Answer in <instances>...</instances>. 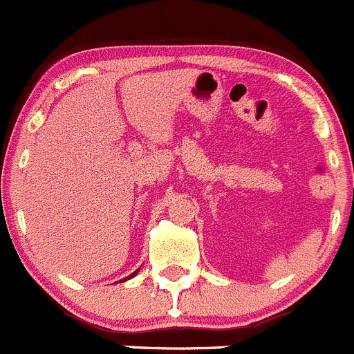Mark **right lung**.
I'll return each mask as SVG.
<instances>
[{"label":"right lung","instance_id":"right-lung-1","mask_svg":"<svg viewBox=\"0 0 354 354\" xmlns=\"http://www.w3.org/2000/svg\"><path fill=\"white\" fill-rule=\"evenodd\" d=\"M138 271H140V269H138ZM138 271H134V272H133V274H129V276H127V278H124V279H121V281H127V279L134 278V276H136V274H138Z\"/></svg>","mask_w":354,"mask_h":354}]
</instances>
